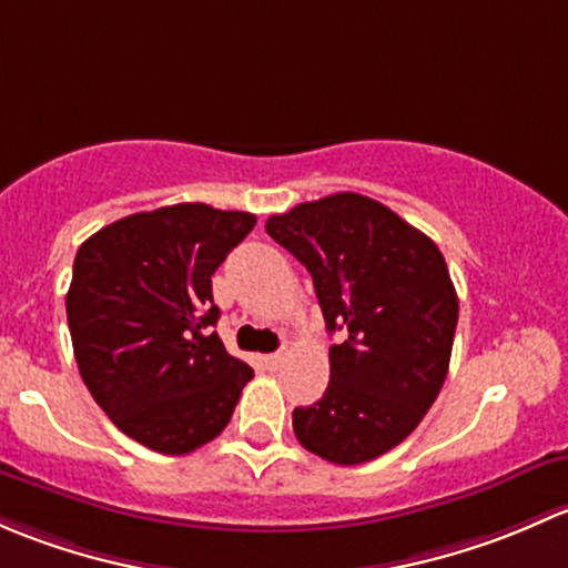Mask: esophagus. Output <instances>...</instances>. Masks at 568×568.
Listing matches in <instances>:
<instances>
[{
	"mask_svg": "<svg viewBox=\"0 0 568 568\" xmlns=\"http://www.w3.org/2000/svg\"><path fill=\"white\" fill-rule=\"evenodd\" d=\"M262 361H265V366H267V369H271V372H276L278 366H282L284 355H282V353H273V355H265V358H262Z\"/></svg>",
	"mask_w": 568,
	"mask_h": 568,
	"instance_id": "34e87169",
	"label": "esophagus"
}]
</instances>
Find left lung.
<instances>
[{
	"instance_id": "obj_1",
	"label": "left lung",
	"mask_w": 568,
	"mask_h": 568,
	"mask_svg": "<svg viewBox=\"0 0 568 568\" xmlns=\"http://www.w3.org/2000/svg\"><path fill=\"white\" fill-rule=\"evenodd\" d=\"M267 235L314 278L331 347V383L292 429L306 452L361 465L399 446L435 405L452 361L459 301L440 248L361 194L271 215Z\"/></svg>"
}]
</instances>
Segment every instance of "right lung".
Returning a JSON list of instances; mask_svg holds the SVG:
<instances>
[{"instance_id":"right-lung-1","label":"right lung","mask_w":568,"mask_h":568,"mask_svg":"<svg viewBox=\"0 0 568 568\" xmlns=\"http://www.w3.org/2000/svg\"><path fill=\"white\" fill-rule=\"evenodd\" d=\"M256 215L202 202L133 213L81 243L65 308L75 364L120 432L158 454L224 432L254 369L213 325V276Z\"/></svg>"}]
</instances>
